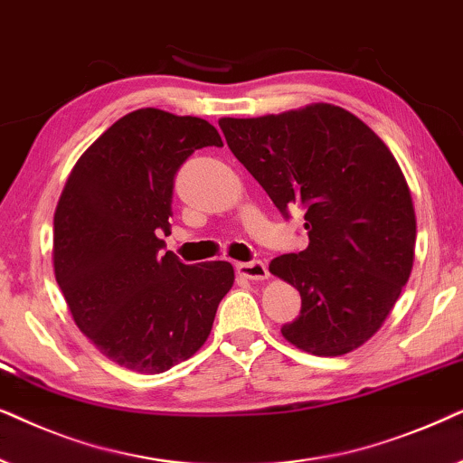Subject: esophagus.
Returning <instances> with one entry per match:
<instances>
[{"instance_id":"34e87169","label":"esophagus","mask_w":463,"mask_h":463,"mask_svg":"<svg viewBox=\"0 0 463 463\" xmlns=\"http://www.w3.org/2000/svg\"><path fill=\"white\" fill-rule=\"evenodd\" d=\"M237 273L248 277V279L262 281V279H267V277H269V269L262 260H250V262H239L237 264Z\"/></svg>"}]
</instances>
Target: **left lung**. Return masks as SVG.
<instances>
[{"mask_svg": "<svg viewBox=\"0 0 463 463\" xmlns=\"http://www.w3.org/2000/svg\"><path fill=\"white\" fill-rule=\"evenodd\" d=\"M220 128L283 218L305 212L307 250L269 267L303 300L281 335L313 355L360 347L390 316L415 256V209L390 147L330 103L222 118Z\"/></svg>", "mask_w": 463, "mask_h": 463, "instance_id": "8db88e82", "label": "left lung"}]
</instances>
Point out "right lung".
Listing matches in <instances>:
<instances>
[{"instance_id": "add662e5", "label": "right lung", "mask_w": 463, "mask_h": 463, "mask_svg": "<svg viewBox=\"0 0 463 463\" xmlns=\"http://www.w3.org/2000/svg\"><path fill=\"white\" fill-rule=\"evenodd\" d=\"M207 146H222L207 120L135 109L80 156L54 212V277L73 322L128 371L158 374L196 354L235 281L231 262L160 251L177 169Z\"/></svg>"}]
</instances>
